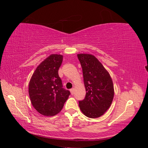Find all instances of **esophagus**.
Masks as SVG:
<instances>
[{
    "instance_id": "obj_1",
    "label": "esophagus",
    "mask_w": 148,
    "mask_h": 148,
    "mask_svg": "<svg viewBox=\"0 0 148 148\" xmlns=\"http://www.w3.org/2000/svg\"><path fill=\"white\" fill-rule=\"evenodd\" d=\"M70 92L72 95H73V94H74V88H72V89H70Z\"/></svg>"
}]
</instances>
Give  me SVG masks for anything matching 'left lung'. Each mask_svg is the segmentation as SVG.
Returning <instances> with one entry per match:
<instances>
[{"label": "left lung", "instance_id": "1", "mask_svg": "<svg viewBox=\"0 0 148 148\" xmlns=\"http://www.w3.org/2000/svg\"><path fill=\"white\" fill-rule=\"evenodd\" d=\"M81 64L86 94L79 101L80 110L86 117H99L110 107L114 96L112 79L96 57L88 53L77 55Z\"/></svg>", "mask_w": 148, "mask_h": 148}]
</instances>
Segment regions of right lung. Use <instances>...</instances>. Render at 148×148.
<instances>
[{
  "instance_id": "1",
  "label": "right lung",
  "mask_w": 148,
  "mask_h": 148,
  "mask_svg": "<svg viewBox=\"0 0 148 148\" xmlns=\"http://www.w3.org/2000/svg\"><path fill=\"white\" fill-rule=\"evenodd\" d=\"M63 56L51 54L35 70L29 83V95L34 108L44 116L60 112L70 92L63 88L58 73Z\"/></svg>"
}]
</instances>
